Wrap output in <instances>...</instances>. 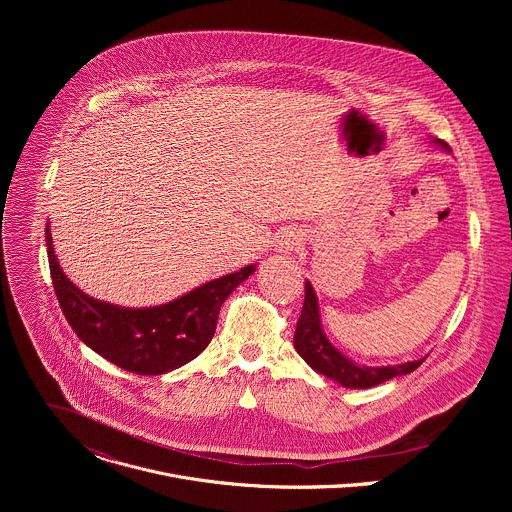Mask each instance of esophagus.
<instances>
[{"mask_svg":"<svg viewBox=\"0 0 512 512\" xmlns=\"http://www.w3.org/2000/svg\"><path fill=\"white\" fill-rule=\"evenodd\" d=\"M300 245V235H296L294 231L283 233L279 239V251H294Z\"/></svg>","mask_w":512,"mask_h":512,"instance_id":"esophagus-1","label":"esophagus"}]
</instances>
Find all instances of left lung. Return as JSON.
I'll list each match as a JSON object with an SVG mask.
<instances>
[{
	"instance_id": "left-lung-1",
	"label": "left lung",
	"mask_w": 512,
	"mask_h": 512,
	"mask_svg": "<svg viewBox=\"0 0 512 512\" xmlns=\"http://www.w3.org/2000/svg\"><path fill=\"white\" fill-rule=\"evenodd\" d=\"M437 143H440L442 148H448V145L440 139H437ZM294 344L298 354L316 373L326 375L328 379L350 389H369L393 377L409 375L425 360V358H419L403 364H393V367H362V364L346 358L338 348L330 344V340L322 330L320 314H318V298L314 294L310 281H306V300H304L302 316L298 320Z\"/></svg>"
}]
</instances>
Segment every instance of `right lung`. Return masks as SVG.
Here are the masks:
<instances>
[{
    "instance_id": "obj_1",
    "label": "right lung",
    "mask_w": 512,
    "mask_h": 512,
    "mask_svg": "<svg viewBox=\"0 0 512 512\" xmlns=\"http://www.w3.org/2000/svg\"><path fill=\"white\" fill-rule=\"evenodd\" d=\"M46 247L52 285L70 328L97 354L137 375H164L196 358L214 336L223 302L255 271L247 265L170 304L131 310L93 300L72 285L56 261L50 229Z\"/></svg>"
}]
</instances>
